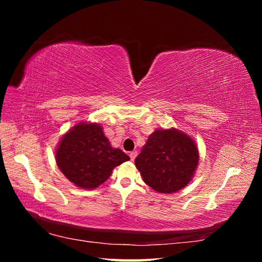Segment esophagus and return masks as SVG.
Segmentation results:
<instances>
[{
  "label": "esophagus",
  "mask_w": 262,
  "mask_h": 262,
  "mask_svg": "<svg viewBox=\"0 0 262 262\" xmlns=\"http://www.w3.org/2000/svg\"><path fill=\"white\" fill-rule=\"evenodd\" d=\"M129 156L131 158V161H134V160H136V157L138 156V152H137V150H133V152H131L129 154Z\"/></svg>",
  "instance_id": "esophagus-1"
}]
</instances>
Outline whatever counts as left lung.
I'll return each instance as SVG.
<instances>
[{
  "mask_svg": "<svg viewBox=\"0 0 262 262\" xmlns=\"http://www.w3.org/2000/svg\"><path fill=\"white\" fill-rule=\"evenodd\" d=\"M134 163L147 186L157 192L172 193L193 177L199 152L194 141L181 131L156 130Z\"/></svg>",
  "mask_w": 262,
  "mask_h": 262,
  "instance_id": "1",
  "label": "left lung"
}]
</instances>
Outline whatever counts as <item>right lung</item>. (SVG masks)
Segmentation results:
<instances>
[{
    "label": "right lung",
    "instance_id": "obj_1",
    "mask_svg": "<svg viewBox=\"0 0 262 262\" xmlns=\"http://www.w3.org/2000/svg\"><path fill=\"white\" fill-rule=\"evenodd\" d=\"M129 160L121 149L112 147L97 123H77L62 138L55 152L63 175L83 189L98 187L115 167Z\"/></svg>",
    "mask_w": 262,
    "mask_h": 262
}]
</instances>
